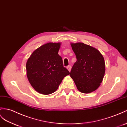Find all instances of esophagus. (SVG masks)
<instances>
[{"instance_id": "34e87169", "label": "esophagus", "mask_w": 127, "mask_h": 127, "mask_svg": "<svg viewBox=\"0 0 127 127\" xmlns=\"http://www.w3.org/2000/svg\"><path fill=\"white\" fill-rule=\"evenodd\" d=\"M66 68H67V69L69 70V71H71V66L70 65H68L67 67H66Z\"/></svg>"}]
</instances>
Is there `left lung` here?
<instances>
[{"instance_id":"obj_1","label":"left lung","mask_w":127,"mask_h":127,"mask_svg":"<svg viewBox=\"0 0 127 127\" xmlns=\"http://www.w3.org/2000/svg\"><path fill=\"white\" fill-rule=\"evenodd\" d=\"M77 61L71 69L70 77L77 89L84 93L96 90L105 72L104 58L96 49L83 43H71Z\"/></svg>"}]
</instances>
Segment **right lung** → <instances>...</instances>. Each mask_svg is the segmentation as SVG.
<instances>
[{"mask_svg": "<svg viewBox=\"0 0 127 127\" xmlns=\"http://www.w3.org/2000/svg\"><path fill=\"white\" fill-rule=\"evenodd\" d=\"M61 43H48L36 49L26 63L27 76L35 91L42 95H50L58 88L69 71L64 67L59 55Z\"/></svg>", "mask_w": 127, "mask_h": 127, "instance_id": "add662e5", "label": "right lung"}]
</instances>
